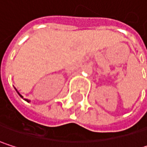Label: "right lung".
<instances>
[{"mask_svg":"<svg viewBox=\"0 0 147 147\" xmlns=\"http://www.w3.org/2000/svg\"><path fill=\"white\" fill-rule=\"evenodd\" d=\"M19 95H20V94H19ZM20 96H21V95H20ZM21 97H22V96H21ZM26 100V101H29V100Z\"/></svg>","mask_w":147,"mask_h":147,"instance_id":"add662e5","label":"right lung"}]
</instances>
